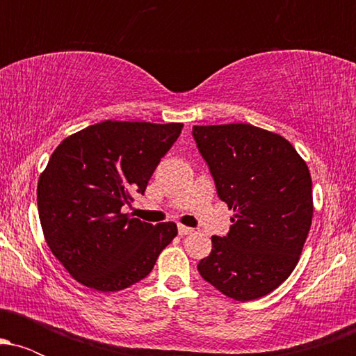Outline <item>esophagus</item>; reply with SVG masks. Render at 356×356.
<instances>
[{"instance_id":"1","label":"esophagus","mask_w":356,"mask_h":356,"mask_svg":"<svg viewBox=\"0 0 356 356\" xmlns=\"http://www.w3.org/2000/svg\"><path fill=\"white\" fill-rule=\"evenodd\" d=\"M177 231H179V234H181V236H187V234H191V232L194 229H191V227H187V226H182V224H181V226L177 227Z\"/></svg>"}]
</instances>
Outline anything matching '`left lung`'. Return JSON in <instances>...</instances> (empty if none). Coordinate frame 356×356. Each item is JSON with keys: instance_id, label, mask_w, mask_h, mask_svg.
<instances>
[{"instance_id": "obj_1", "label": "left lung", "mask_w": 356, "mask_h": 356, "mask_svg": "<svg viewBox=\"0 0 356 356\" xmlns=\"http://www.w3.org/2000/svg\"><path fill=\"white\" fill-rule=\"evenodd\" d=\"M192 137L234 212L199 275L236 301L268 295L293 273L312 227L308 165L284 137L249 124L194 125Z\"/></svg>"}]
</instances>
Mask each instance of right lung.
Wrapping results in <instances>:
<instances>
[{"mask_svg":"<svg viewBox=\"0 0 356 356\" xmlns=\"http://www.w3.org/2000/svg\"><path fill=\"white\" fill-rule=\"evenodd\" d=\"M182 124L105 120L65 138L38 181V214L48 248L79 283L120 291L152 271L177 236L122 214L144 194Z\"/></svg>","mask_w":356,"mask_h":356,"instance_id":"1","label":"right lung"}]
</instances>
